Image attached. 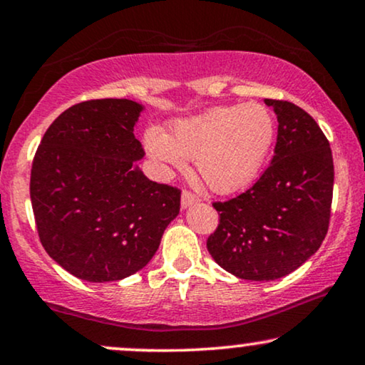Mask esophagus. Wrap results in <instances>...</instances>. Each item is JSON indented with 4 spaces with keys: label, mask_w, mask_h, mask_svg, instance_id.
Masks as SVG:
<instances>
[{
    "label": "esophagus",
    "mask_w": 365,
    "mask_h": 365,
    "mask_svg": "<svg viewBox=\"0 0 365 365\" xmlns=\"http://www.w3.org/2000/svg\"><path fill=\"white\" fill-rule=\"evenodd\" d=\"M197 201H199V197L194 196L192 192L182 191V194H181V207H182V209L192 206V204H196Z\"/></svg>",
    "instance_id": "34e87169"
}]
</instances>
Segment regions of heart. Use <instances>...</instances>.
Wrapping results in <instances>:
<instances>
[{"mask_svg":"<svg viewBox=\"0 0 365 365\" xmlns=\"http://www.w3.org/2000/svg\"><path fill=\"white\" fill-rule=\"evenodd\" d=\"M276 141V119L259 103L219 106L144 134L149 158L166 169L196 161L202 181L217 194L246 189L259 176Z\"/></svg>","mask_w":365,"mask_h":365,"instance_id":"1","label":"heart"}]
</instances>
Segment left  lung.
Wrapping results in <instances>:
<instances>
[{"label":"left lung","mask_w":365,"mask_h":365,"mask_svg":"<svg viewBox=\"0 0 365 365\" xmlns=\"http://www.w3.org/2000/svg\"><path fill=\"white\" fill-rule=\"evenodd\" d=\"M277 116L272 161L252 187L214 202L217 229L207 251L246 281H274L317 252L331 217L334 163L327 138L296 104L264 99Z\"/></svg>","instance_id":"8db88e82"}]
</instances>
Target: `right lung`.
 Instances as JSON below:
<instances>
[{"label":"right lung","mask_w":365,"mask_h":365,"mask_svg":"<svg viewBox=\"0 0 365 365\" xmlns=\"http://www.w3.org/2000/svg\"><path fill=\"white\" fill-rule=\"evenodd\" d=\"M131 99H93L59 114L34 154L29 194L49 257L89 282L141 271L181 206V191L144 176Z\"/></svg>","instance_id":"right-lung-1"}]
</instances>
